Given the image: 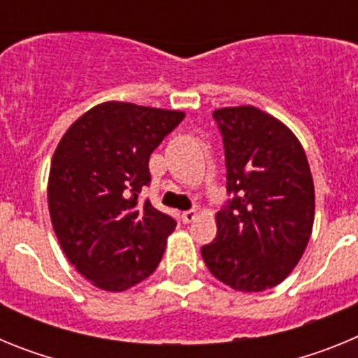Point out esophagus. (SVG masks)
<instances>
[{
  "mask_svg": "<svg viewBox=\"0 0 358 358\" xmlns=\"http://www.w3.org/2000/svg\"><path fill=\"white\" fill-rule=\"evenodd\" d=\"M195 217H197V213H195V211H182V213H181V220L185 224L194 222Z\"/></svg>",
  "mask_w": 358,
  "mask_h": 358,
  "instance_id": "34e87169",
  "label": "esophagus"
}]
</instances>
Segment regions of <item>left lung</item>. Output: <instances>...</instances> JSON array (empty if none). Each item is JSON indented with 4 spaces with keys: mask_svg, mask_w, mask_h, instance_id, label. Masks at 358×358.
Segmentation results:
<instances>
[{
    "mask_svg": "<svg viewBox=\"0 0 358 358\" xmlns=\"http://www.w3.org/2000/svg\"><path fill=\"white\" fill-rule=\"evenodd\" d=\"M224 138L227 192L217 236L201 249L217 280L262 292L285 280L308 245L315 215L305 148L285 123L255 106L213 110Z\"/></svg>",
    "mask_w": 358,
    "mask_h": 358,
    "instance_id": "1",
    "label": "left lung"
}]
</instances>
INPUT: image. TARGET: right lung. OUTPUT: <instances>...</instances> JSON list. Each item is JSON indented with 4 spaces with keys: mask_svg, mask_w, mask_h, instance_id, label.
Here are the masks:
<instances>
[{
    "mask_svg": "<svg viewBox=\"0 0 358 358\" xmlns=\"http://www.w3.org/2000/svg\"><path fill=\"white\" fill-rule=\"evenodd\" d=\"M182 118V110L110 100L73 122L57 145L48 177L52 226L91 285L122 292L159 265L176 220L138 197L150 182V154Z\"/></svg>",
    "mask_w": 358,
    "mask_h": 358,
    "instance_id": "1",
    "label": "right lung"
}]
</instances>
